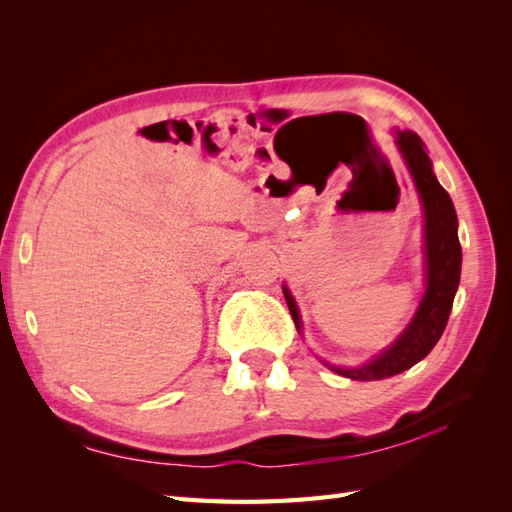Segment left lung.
<instances>
[{
  "label": "left lung",
  "instance_id": "left-lung-1",
  "mask_svg": "<svg viewBox=\"0 0 512 512\" xmlns=\"http://www.w3.org/2000/svg\"><path fill=\"white\" fill-rule=\"evenodd\" d=\"M397 147L404 156L414 177L416 190L421 194L425 209V265H427V290L418 305V312L401 333L397 342L384 350L374 361L342 369L331 367L335 374L352 380H384L410 369L431 352L442 337L448 316H451L453 299L461 275V245L457 237V213L448 192L438 183L431 170V160L425 153L418 134L406 130L397 132ZM284 297L292 314L297 331L301 329L299 309L294 305L290 292L284 288Z\"/></svg>",
  "mask_w": 512,
  "mask_h": 512
}]
</instances>
